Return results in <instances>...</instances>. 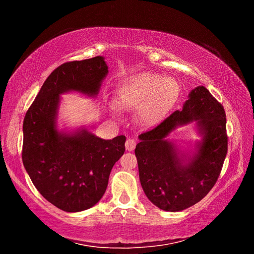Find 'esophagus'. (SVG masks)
Here are the masks:
<instances>
[{
	"label": "esophagus",
	"mask_w": 254,
	"mask_h": 254,
	"mask_svg": "<svg viewBox=\"0 0 254 254\" xmlns=\"http://www.w3.org/2000/svg\"><path fill=\"white\" fill-rule=\"evenodd\" d=\"M126 148H127V151H132V150L135 148V140L127 139V142H126Z\"/></svg>",
	"instance_id": "obj_1"
}]
</instances>
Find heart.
Here are the masks:
<instances>
[{
	"label": "heart",
	"instance_id": "heart-1",
	"mask_svg": "<svg viewBox=\"0 0 254 254\" xmlns=\"http://www.w3.org/2000/svg\"><path fill=\"white\" fill-rule=\"evenodd\" d=\"M180 95V85L173 77L154 72H139L127 76L118 85L119 105L124 110L137 111V118L144 127L161 123L174 109ZM115 119L121 111L114 104L110 106Z\"/></svg>",
	"mask_w": 254,
	"mask_h": 254
}]
</instances>
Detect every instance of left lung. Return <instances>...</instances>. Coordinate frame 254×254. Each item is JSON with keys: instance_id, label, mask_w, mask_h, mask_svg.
Instances as JSON below:
<instances>
[{"instance_id": "8db88e82", "label": "left lung", "mask_w": 254, "mask_h": 254, "mask_svg": "<svg viewBox=\"0 0 254 254\" xmlns=\"http://www.w3.org/2000/svg\"><path fill=\"white\" fill-rule=\"evenodd\" d=\"M191 123L200 135L192 149L169 139L176 128ZM134 152L141 186L153 205L166 212L190 207L208 194L222 170L227 152L224 109L197 86L183 110L139 135Z\"/></svg>"}]
</instances>
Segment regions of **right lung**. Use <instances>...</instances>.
Segmentation results:
<instances>
[{
	"mask_svg": "<svg viewBox=\"0 0 254 254\" xmlns=\"http://www.w3.org/2000/svg\"><path fill=\"white\" fill-rule=\"evenodd\" d=\"M109 74L105 58L70 62L51 72L23 121V166L34 187L56 207L75 213L96 205L111 170L126 151L124 135L97 136L86 126L58 124L62 95L95 98Z\"/></svg>",
	"mask_w": 254,
	"mask_h": 254,
	"instance_id": "1",
	"label": "right lung"
}]
</instances>
